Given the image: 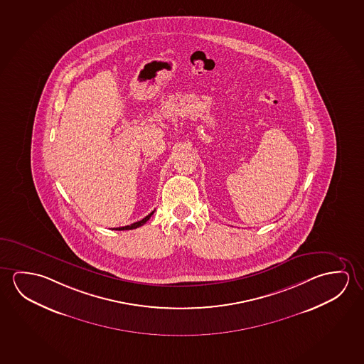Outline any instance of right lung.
Returning a JSON list of instances; mask_svg holds the SVG:
<instances>
[{
  "label": "right lung",
  "instance_id": "1",
  "mask_svg": "<svg viewBox=\"0 0 364 364\" xmlns=\"http://www.w3.org/2000/svg\"><path fill=\"white\" fill-rule=\"evenodd\" d=\"M154 214V211H151L148 216H145L144 219L140 220V221H136V223H134L132 225L127 226H122V228H116L115 230H132V229H136L139 226L144 225L145 223L150 219V216Z\"/></svg>",
  "mask_w": 364,
  "mask_h": 364
}]
</instances>
